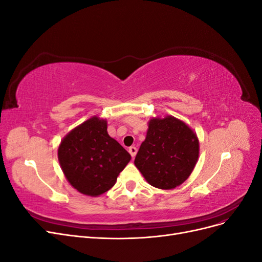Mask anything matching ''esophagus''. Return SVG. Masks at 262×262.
I'll use <instances>...</instances> for the list:
<instances>
[{
    "label": "esophagus",
    "mask_w": 262,
    "mask_h": 262,
    "mask_svg": "<svg viewBox=\"0 0 262 262\" xmlns=\"http://www.w3.org/2000/svg\"><path fill=\"white\" fill-rule=\"evenodd\" d=\"M137 152H138V148L136 146H130L129 147V153L131 154V156L134 158L137 155Z\"/></svg>",
    "instance_id": "1"
}]
</instances>
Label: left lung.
Returning a JSON list of instances; mask_svg holds the SVG:
<instances>
[{
  "instance_id": "1",
  "label": "left lung",
  "mask_w": 262,
  "mask_h": 262,
  "mask_svg": "<svg viewBox=\"0 0 262 262\" xmlns=\"http://www.w3.org/2000/svg\"><path fill=\"white\" fill-rule=\"evenodd\" d=\"M199 157V140L184 121L172 116L152 118L146 138L134 160L150 186L169 190L192 172Z\"/></svg>"
}]
</instances>
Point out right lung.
Masks as SVG:
<instances>
[{"instance_id": "right-lung-1", "label": "right lung", "mask_w": 262, "mask_h": 262, "mask_svg": "<svg viewBox=\"0 0 262 262\" xmlns=\"http://www.w3.org/2000/svg\"><path fill=\"white\" fill-rule=\"evenodd\" d=\"M58 158L71 186L83 194L97 196L114 187L131 155L109 137L105 119L95 116L63 138Z\"/></svg>"}]
</instances>
